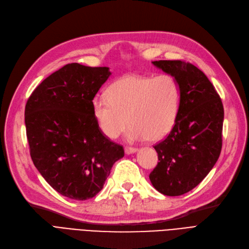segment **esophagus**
<instances>
[{"label":"esophagus","mask_w":249,"mask_h":249,"mask_svg":"<svg viewBox=\"0 0 249 249\" xmlns=\"http://www.w3.org/2000/svg\"><path fill=\"white\" fill-rule=\"evenodd\" d=\"M137 151V148H134V147H125L124 148V152L126 154H132V153H135Z\"/></svg>","instance_id":"esophagus-1"}]
</instances>
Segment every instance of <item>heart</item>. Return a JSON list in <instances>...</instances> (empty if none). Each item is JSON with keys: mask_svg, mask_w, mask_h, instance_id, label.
Listing matches in <instances>:
<instances>
[{"mask_svg": "<svg viewBox=\"0 0 249 249\" xmlns=\"http://www.w3.org/2000/svg\"><path fill=\"white\" fill-rule=\"evenodd\" d=\"M107 97L92 101V111L101 132L115 139L127 125V139L156 142L164 139L176 124L181 89L172 75L157 77L130 74L115 80Z\"/></svg>", "mask_w": 249, "mask_h": 249, "instance_id": "heart-1", "label": "heart"}]
</instances>
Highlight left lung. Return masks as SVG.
I'll list each match as a JSON object with an SVG mask.
<instances>
[{
	"label": "left lung",
	"instance_id": "left-lung-1",
	"mask_svg": "<svg viewBox=\"0 0 249 249\" xmlns=\"http://www.w3.org/2000/svg\"><path fill=\"white\" fill-rule=\"evenodd\" d=\"M152 64L175 77L181 104L173 130L153 146L160 161L149 179L160 194L181 196L198 185L219 158L224 106L207 76L196 66L183 61Z\"/></svg>",
	"mask_w": 249,
	"mask_h": 249
}]
</instances>
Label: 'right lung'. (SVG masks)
Segmentation results:
<instances>
[{
	"label": "right lung",
	"instance_id": "right-lung-1",
	"mask_svg": "<svg viewBox=\"0 0 249 249\" xmlns=\"http://www.w3.org/2000/svg\"><path fill=\"white\" fill-rule=\"evenodd\" d=\"M110 75L107 67L68 64L43 80L25 105L34 165L51 187L72 200L95 196L124 156L122 145L101 132L92 111V100Z\"/></svg>",
	"mask_w": 249,
	"mask_h": 249
}]
</instances>
